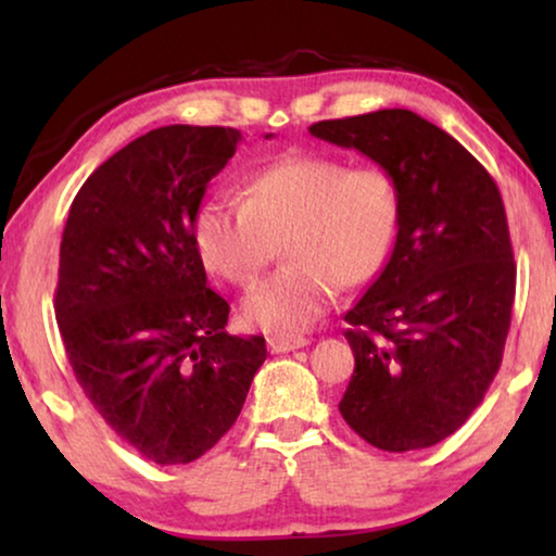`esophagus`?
Returning <instances> with one entry per match:
<instances>
[{
	"mask_svg": "<svg viewBox=\"0 0 556 556\" xmlns=\"http://www.w3.org/2000/svg\"><path fill=\"white\" fill-rule=\"evenodd\" d=\"M306 344H308V339L288 337V333H273V337H268V349L273 354H288V352H293V349H301Z\"/></svg>",
	"mask_w": 556,
	"mask_h": 556,
	"instance_id": "1",
	"label": "esophagus"
}]
</instances>
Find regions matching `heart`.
<instances>
[{"instance_id":"b5f03b06","label":"heart","mask_w":556,"mask_h":556,"mask_svg":"<svg viewBox=\"0 0 556 556\" xmlns=\"http://www.w3.org/2000/svg\"><path fill=\"white\" fill-rule=\"evenodd\" d=\"M400 230V197L379 166L331 156H291L245 181V200L202 202L194 240L207 268L235 286H253L286 240L291 263L248 293V321L299 333L337 299L339 286L369 283Z\"/></svg>"}]
</instances>
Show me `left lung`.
<instances>
[{"instance_id":"left-lung-1","label":"left lung","mask_w":556,"mask_h":556,"mask_svg":"<svg viewBox=\"0 0 556 556\" xmlns=\"http://www.w3.org/2000/svg\"><path fill=\"white\" fill-rule=\"evenodd\" d=\"M308 131L382 166L400 197L390 261L344 316L354 375L339 413L379 451L430 447L481 405L504 356L516 265L498 187L413 111L318 121Z\"/></svg>"}]
</instances>
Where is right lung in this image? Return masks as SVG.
<instances>
[{
	"label": "right lung",
	"mask_w": 556,
	"mask_h": 556,
	"mask_svg": "<svg viewBox=\"0 0 556 556\" xmlns=\"http://www.w3.org/2000/svg\"><path fill=\"white\" fill-rule=\"evenodd\" d=\"M273 134H265L270 139ZM242 141L223 126H162L116 151L75 194L60 242L55 318L98 415L159 466L210 451L238 420L263 337H230L194 219Z\"/></svg>",
	"instance_id": "1"
}]
</instances>
